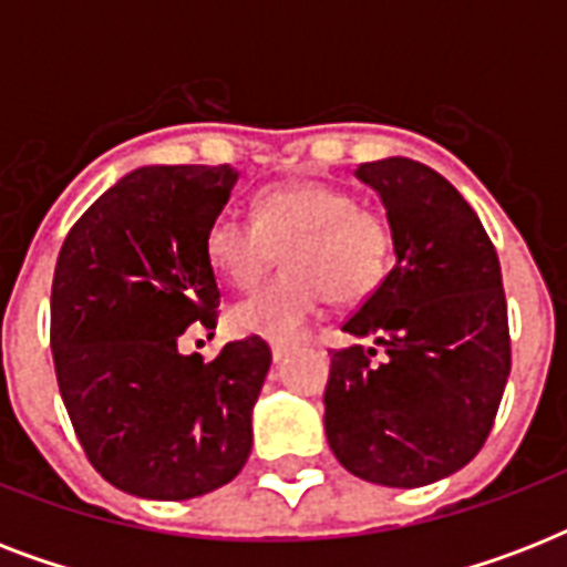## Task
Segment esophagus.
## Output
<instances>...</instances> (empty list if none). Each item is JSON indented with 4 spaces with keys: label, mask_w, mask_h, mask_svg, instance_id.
Here are the masks:
<instances>
[{
    "label": "esophagus",
    "mask_w": 567,
    "mask_h": 567,
    "mask_svg": "<svg viewBox=\"0 0 567 567\" xmlns=\"http://www.w3.org/2000/svg\"><path fill=\"white\" fill-rule=\"evenodd\" d=\"M291 353V347L288 344H270V355H274V364H282L285 355Z\"/></svg>",
    "instance_id": "obj_1"
}]
</instances>
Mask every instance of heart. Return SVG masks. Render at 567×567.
<instances>
[{
    "label": "heart",
    "mask_w": 567,
    "mask_h": 567,
    "mask_svg": "<svg viewBox=\"0 0 567 567\" xmlns=\"http://www.w3.org/2000/svg\"><path fill=\"white\" fill-rule=\"evenodd\" d=\"M282 247L288 270L229 309L240 336L291 341L323 293L341 302L364 297L385 274L391 235L353 194L323 182L274 185L256 199V220L226 208L205 231L208 265L235 288L256 285Z\"/></svg>",
    "instance_id": "heart-1"
}]
</instances>
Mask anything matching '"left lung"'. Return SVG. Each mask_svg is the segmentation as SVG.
<instances>
[{
    "label": "left lung",
    "instance_id": "left-lung-1",
    "mask_svg": "<svg viewBox=\"0 0 567 567\" xmlns=\"http://www.w3.org/2000/svg\"><path fill=\"white\" fill-rule=\"evenodd\" d=\"M385 208L394 267L344 323L373 347L332 353L323 426L368 483L417 488L456 474L492 432L509 379L501 261L476 212L441 173L403 155L359 164Z\"/></svg>",
    "mask_w": 567,
    "mask_h": 567
}]
</instances>
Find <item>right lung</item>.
<instances>
[{
  "mask_svg": "<svg viewBox=\"0 0 567 567\" xmlns=\"http://www.w3.org/2000/svg\"><path fill=\"white\" fill-rule=\"evenodd\" d=\"M238 171L137 167L66 235L52 279L58 388L91 465L144 501H190L231 483L252 450V405L270 371L261 338L214 362L179 353L220 302L205 231Z\"/></svg>",
  "mask_w": 567,
  "mask_h": 567,
  "instance_id": "add662e5",
  "label": "right lung"
}]
</instances>
